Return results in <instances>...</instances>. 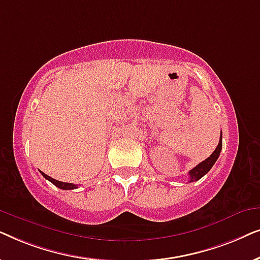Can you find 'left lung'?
<instances>
[{
	"instance_id": "left-lung-1",
	"label": "left lung",
	"mask_w": 260,
	"mask_h": 260,
	"mask_svg": "<svg viewBox=\"0 0 260 260\" xmlns=\"http://www.w3.org/2000/svg\"><path fill=\"white\" fill-rule=\"evenodd\" d=\"M222 149V134L221 136H220V140H219V144L218 147L214 151H213V154L209 156L205 159V161H202L201 163H199L197 167H194L193 169L189 170V177H190V182H194V181H198L200 180L202 176L206 175L213 166H214V163L216 162V159H218L219 155H220V151H221Z\"/></svg>"
}]
</instances>
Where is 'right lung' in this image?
<instances>
[{
    "label": "right lung",
    "instance_id": "1",
    "mask_svg": "<svg viewBox=\"0 0 260 260\" xmlns=\"http://www.w3.org/2000/svg\"><path fill=\"white\" fill-rule=\"evenodd\" d=\"M40 173L42 174V176H44L46 180H48L49 182H52L53 184H54V186H56V187H58V188H60V189L70 190V189H76V188H77L76 184H73V183H67V182H61V181H58V180H54V179H52L51 176L46 175L45 173H42V172H40Z\"/></svg>",
    "mask_w": 260,
    "mask_h": 260
}]
</instances>
